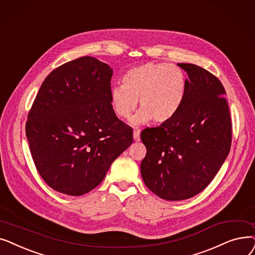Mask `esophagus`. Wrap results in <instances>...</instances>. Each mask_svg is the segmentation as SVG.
<instances>
[{"label":"esophagus","mask_w":255,"mask_h":255,"mask_svg":"<svg viewBox=\"0 0 255 255\" xmlns=\"http://www.w3.org/2000/svg\"><path fill=\"white\" fill-rule=\"evenodd\" d=\"M140 132L141 130L139 128H135L134 132H132V137H134L135 141H139L140 140Z\"/></svg>","instance_id":"1"}]
</instances>
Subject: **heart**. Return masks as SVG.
I'll use <instances>...</instances> for the list:
<instances>
[{
	"instance_id": "1",
	"label": "heart",
	"mask_w": 255,
	"mask_h": 255,
	"mask_svg": "<svg viewBox=\"0 0 255 255\" xmlns=\"http://www.w3.org/2000/svg\"><path fill=\"white\" fill-rule=\"evenodd\" d=\"M185 94L186 80L180 68L149 62L126 72L121 86L111 89L110 105L116 117L128 120L139 101L141 109L132 118V125H144L150 119L163 124L178 112Z\"/></svg>"
}]
</instances>
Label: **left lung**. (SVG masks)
<instances>
[{"instance_id": "8db88e82", "label": "left lung", "mask_w": 255, "mask_h": 255, "mask_svg": "<svg viewBox=\"0 0 255 255\" xmlns=\"http://www.w3.org/2000/svg\"><path fill=\"white\" fill-rule=\"evenodd\" d=\"M177 65L188 74L183 105L170 120L141 132L146 147L141 162L144 184L171 201L191 198L207 188L232 145V119L222 83L195 64Z\"/></svg>"}]
</instances>
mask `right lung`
Here are the masks:
<instances>
[{
    "mask_svg": "<svg viewBox=\"0 0 255 255\" xmlns=\"http://www.w3.org/2000/svg\"><path fill=\"white\" fill-rule=\"evenodd\" d=\"M113 70L93 57L54 69L36 95L26 124L34 164L55 191L80 196L98 187L132 143V129L110 105Z\"/></svg>",
    "mask_w": 255,
    "mask_h": 255,
    "instance_id": "add662e5",
    "label": "right lung"
}]
</instances>
